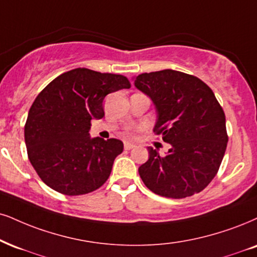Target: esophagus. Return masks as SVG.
I'll return each instance as SVG.
<instances>
[{
  "mask_svg": "<svg viewBox=\"0 0 257 257\" xmlns=\"http://www.w3.org/2000/svg\"><path fill=\"white\" fill-rule=\"evenodd\" d=\"M123 148H125V150H132V149H135L136 148V145L135 144H132V143H125L123 144Z\"/></svg>",
  "mask_w": 257,
  "mask_h": 257,
  "instance_id": "esophagus-1",
  "label": "esophagus"
}]
</instances>
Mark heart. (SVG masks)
I'll return each instance as SVG.
<instances>
[{
	"label": "heart",
	"instance_id": "1",
	"mask_svg": "<svg viewBox=\"0 0 257 257\" xmlns=\"http://www.w3.org/2000/svg\"><path fill=\"white\" fill-rule=\"evenodd\" d=\"M127 135L130 136V137H135V132H132V131H127Z\"/></svg>",
	"mask_w": 257,
	"mask_h": 257
}]
</instances>
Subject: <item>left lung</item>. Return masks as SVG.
<instances>
[{"instance_id":"1","label":"left lung","mask_w":257,"mask_h":257,"mask_svg":"<svg viewBox=\"0 0 257 257\" xmlns=\"http://www.w3.org/2000/svg\"><path fill=\"white\" fill-rule=\"evenodd\" d=\"M135 85L154 101V132L172 148H149L138 172L155 194L182 199L201 192L219 170L227 141L225 114L213 91L196 76L167 70L138 75Z\"/></svg>"}]
</instances>
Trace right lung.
Returning <instances> with one entry per match:
<instances>
[{
	"mask_svg": "<svg viewBox=\"0 0 257 257\" xmlns=\"http://www.w3.org/2000/svg\"><path fill=\"white\" fill-rule=\"evenodd\" d=\"M131 83L122 75L77 68L38 94L25 123L27 155L50 188L65 195L100 188L122 153L119 139L89 137L91 119L103 118V99Z\"/></svg>",
	"mask_w": 257,
	"mask_h": 257,
	"instance_id": "obj_1",
	"label": "right lung"
}]
</instances>
